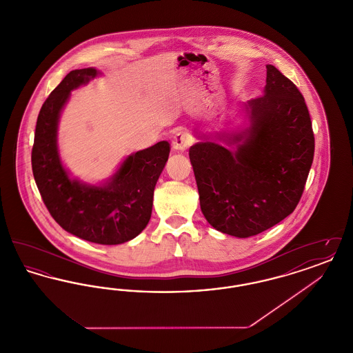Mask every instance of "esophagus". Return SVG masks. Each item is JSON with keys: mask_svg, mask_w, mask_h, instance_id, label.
Listing matches in <instances>:
<instances>
[{"mask_svg": "<svg viewBox=\"0 0 353 353\" xmlns=\"http://www.w3.org/2000/svg\"><path fill=\"white\" fill-rule=\"evenodd\" d=\"M192 144V137L186 132H177L173 136L172 147L174 151L183 152Z\"/></svg>", "mask_w": 353, "mask_h": 353, "instance_id": "obj_1", "label": "esophagus"}]
</instances>
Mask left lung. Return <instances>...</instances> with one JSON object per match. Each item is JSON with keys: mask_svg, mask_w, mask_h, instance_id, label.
<instances>
[{"mask_svg": "<svg viewBox=\"0 0 353 353\" xmlns=\"http://www.w3.org/2000/svg\"><path fill=\"white\" fill-rule=\"evenodd\" d=\"M265 95L248 101L250 127L225 140L190 147L189 159L206 221L221 233L248 238L290 216L301 201L315 137L298 87L268 65Z\"/></svg>", "mask_w": 353, "mask_h": 353, "instance_id": "left-lung-1", "label": "left lung"}]
</instances>
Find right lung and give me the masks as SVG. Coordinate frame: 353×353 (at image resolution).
Returning <instances> with one entry per match:
<instances>
[{
  "mask_svg": "<svg viewBox=\"0 0 353 353\" xmlns=\"http://www.w3.org/2000/svg\"><path fill=\"white\" fill-rule=\"evenodd\" d=\"M99 75L95 68L70 71L42 104L37 119L32 168L51 217L71 234L99 245H119L148 225L153 190L168 160V141L130 154L105 185L70 179L58 147V120L70 92Z\"/></svg>",
  "mask_w": 353,
  "mask_h": 353,
  "instance_id": "add662e5",
  "label": "right lung"
}]
</instances>
